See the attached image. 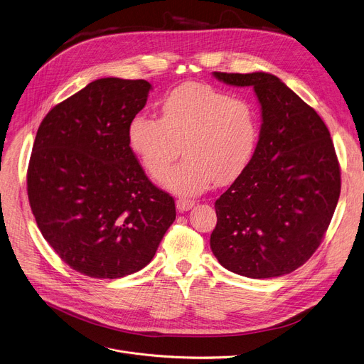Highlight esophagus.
<instances>
[{
  "label": "esophagus",
  "mask_w": 364,
  "mask_h": 364,
  "mask_svg": "<svg viewBox=\"0 0 364 364\" xmlns=\"http://www.w3.org/2000/svg\"><path fill=\"white\" fill-rule=\"evenodd\" d=\"M176 205H177L178 212H187V210H190L193 206H195V200L180 198V199L176 202Z\"/></svg>",
  "instance_id": "obj_1"
}]
</instances>
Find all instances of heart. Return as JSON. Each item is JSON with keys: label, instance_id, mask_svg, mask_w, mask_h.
I'll list each match as a JSON object with an SVG mask.
<instances>
[{"label": "heart", "instance_id": "heart-1", "mask_svg": "<svg viewBox=\"0 0 364 364\" xmlns=\"http://www.w3.org/2000/svg\"><path fill=\"white\" fill-rule=\"evenodd\" d=\"M130 149L152 178H161L184 155L164 186L198 195L215 181L228 184L245 173L259 139L253 104L203 83H184L166 95L161 119L134 115L127 127Z\"/></svg>", "mask_w": 364, "mask_h": 364}]
</instances>
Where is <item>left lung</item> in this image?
<instances>
[{
  "mask_svg": "<svg viewBox=\"0 0 364 364\" xmlns=\"http://www.w3.org/2000/svg\"><path fill=\"white\" fill-rule=\"evenodd\" d=\"M252 86L262 111L255 155L215 202L210 249L225 269L247 278L296 271L321 246L341 191V173L323 119L269 73H221Z\"/></svg>",
  "mask_w": 364,
  "mask_h": 364,
  "instance_id": "1",
  "label": "left lung"
}]
</instances>
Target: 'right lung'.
Returning <instances> with one entry per match:
<instances>
[{
    "label": "right lung",
    "instance_id": "1",
    "mask_svg": "<svg viewBox=\"0 0 364 364\" xmlns=\"http://www.w3.org/2000/svg\"><path fill=\"white\" fill-rule=\"evenodd\" d=\"M151 89L146 80L98 79L55 105L36 133L28 168L36 224L90 278L144 268L176 220L173 196L149 181L127 139Z\"/></svg>",
    "mask_w": 364,
    "mask_h": 364
}]
</instances>
